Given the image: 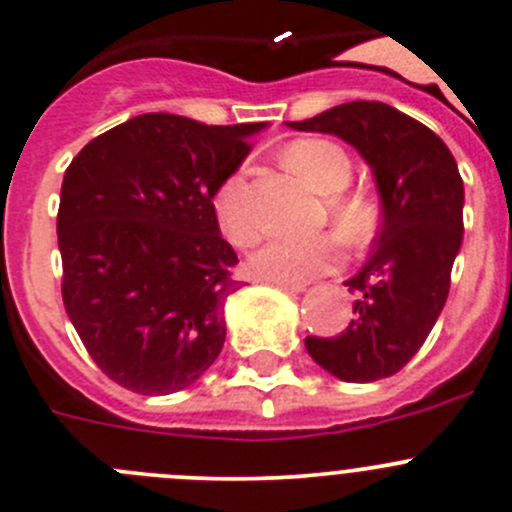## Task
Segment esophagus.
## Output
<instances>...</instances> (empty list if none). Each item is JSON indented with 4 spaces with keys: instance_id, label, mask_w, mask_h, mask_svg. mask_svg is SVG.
<instances>
[{
    "instance_id": "1",
    "label": "esophagus",
    "mask_w": 512,
    "mask_h": 512,
    "mask_svg": "<svg viewBox=\"0 0 512 512\" xmlns=\"http://www.w3.org/2000/svg\"><path fill=\"white\" fill-rule=\"evenodd\" d=\"M270 283L280 290H288V293H303L305 290V285H298V283H283V280H270Z\"/></svg>"
}]
</instances>
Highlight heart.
<instances>
[{
	"label": "heart",
	"instance_id": "obj_1",
	"mask_svg": "<svg viewBox=\"0 0 512 512\" xmlns=\"http://www.w3.org/2000/svg\"><path fill=\"white\" fill-rule=\"evenodd\" d=\"M290 169L323 197H333L351 181L353 164L341 146L323 138H303L285 151ZM214 214L222 234L232 245H250L260 232V219L250 202L247 169H237L214 194ZM333 217L348 234H361L369 222V207L361 199L333 202ZM338 245L331 237H272L257 247L247 267L260 280L305 283L323 275L338 262Z\"/></svg>",
	"mask_w": 512,
	"mask_h": 512
}]
</instances>
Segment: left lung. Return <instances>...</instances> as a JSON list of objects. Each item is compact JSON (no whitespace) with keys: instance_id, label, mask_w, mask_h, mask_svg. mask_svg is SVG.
I'll list each match as a JSON object with an SVG mask.
<instances>
[{"instance_id":"1","label":"left lung","mask_w":512,"mask_h":512,"mask_svg":"<svg viewBox=\"0 0 512 512\" xmlns=\"http://www.w3.org/2000/svg\"><path fill=\"white\" fill-rule=\"evenodd\" d=\"M331 133L361 154L374 174L381 227L366 265L346 280L353 318L333 338H305L310 358L341 381L369 384L412 361L450 293L462 247L465 186L437 133L376 100H353L288 123Z\"/></svg>"}]
</instances>
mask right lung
Here are the masks:
<instances>
[{
    "label": "right lung",
    "instance_id": "obj_1",
    "mask_svg": "<svg viewBox=\"0 0 512 512\" xmlns=\"http://www.w3.org/2000/svg\"><path fill=\"white\" fill-rule=\"evenodd\" d=\"M262 128L143 113L93 138L65 171L62 303L98 369L123 389L174 394L217 361L224 303L240 283L214 194Z\"/></svg>",
    "mask_w": 512,
    "mask_h": 512
}]
</instances>
